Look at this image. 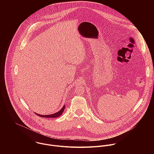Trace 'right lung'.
<instances>
[{
  "instance_id": "obj_1",
  "label": "right lung",
  "mask_w": 154,
  "mask_h": 154,
  "mask_svg": "<svg viewBox=\"0 0 154 154\" xmlns=\"http://www.w3.org/2000/svg\"><path fill=\"white\" fill-rule=\"evenodd\" d=\"M65 109V106H64L63 107V108L60 110L59 112H56L54 114H50V115H40V114H37L35 113L37 115H38V116L40 117H46V118H54V117H57L60 116L62 115V114L63 113V111Z\"/></svg>"
}]
</instances>
